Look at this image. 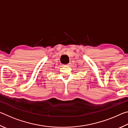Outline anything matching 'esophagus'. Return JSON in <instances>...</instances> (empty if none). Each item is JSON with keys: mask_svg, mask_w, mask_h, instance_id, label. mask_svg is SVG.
I'll return each mask as SVG.
<instances>
[{"mask_svg": "<svg viewBox=\"0 0 128 128\" xmlns=\"http://www.w3.org/2000/svg\"><path fill=\"white\" fill-rule=\"evenodd\" d=\"M70 63H69V64H66V66H69V65H70Z\"/></svg>", "mask_w": 128, "mask_h": 128, "instance_id": "34e87169", "label": "esophagus"}]
</instances>
